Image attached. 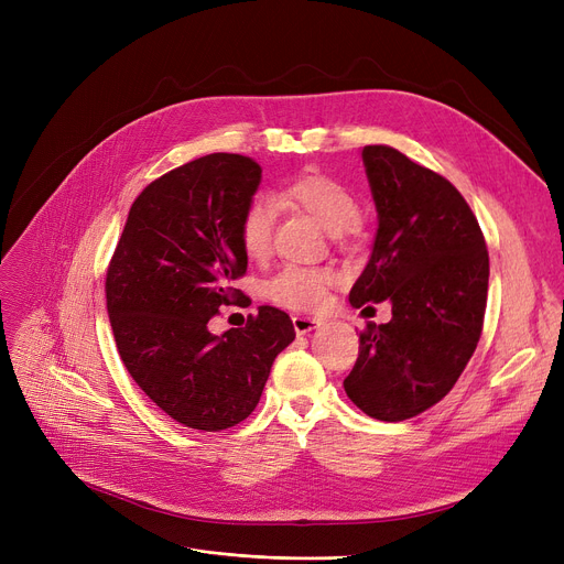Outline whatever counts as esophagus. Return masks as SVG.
<instances>
[{
    "label": "esophagus",
    "mask_w": 564,
    "mask_h": 564,
    "mask_svg": "<svg viewBox=\"0 0 564 564\" xmlns=\"http://www.w3.org/2000/svg\"><path fill=\"white\" fill-rule=\"evenodd\" d=\"M292 324H294V332H297L300 336H304V334L315 332L322 322L315 319V317H308V315H294Z\"/></svg>",
    "instance_id": "obj_1"
}]
</instances>
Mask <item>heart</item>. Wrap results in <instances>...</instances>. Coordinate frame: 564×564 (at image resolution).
<instances>
[{
	"mask_svg": "<svg viewBox=\"0 0 564 564\" xmlns=\"http://www.w3.org/2000/svg\"><path fill=\"white\" fill-rule=\"evenodd\" d=\"M281 198L302 207L324 230L334 235L347 230L359 217V200L336 177L324 173H304L290 181L281 189ZM274 203L267 196H253L247 200L245 210L237 224L240 245L249 258H262L272 247V228H274ZM334 274L327 267H283L267 283L264 292L274 304L308 311L315 308L327 288L332 285Z\"/></svg>",
	"mask_w": 564,
	"mask_h": 564,
	"instance_id": "b5f03b06",
	"label": "heart"
}]
</instances>
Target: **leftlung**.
Instances as JSON below:
<instances>
[{
    "instance_id": "1",
    "label": "left lung",
    "mask_w": 564,
    "mask_h": 564,
    "mask_svg": "<svg viewBox=\"0 0 564 564\" xmlns=\"http://www.w3.org/2000/svg\"><path fill=\"white\" fill-rule=\"evenodd\" d=\"M361 158L377 232L349 304L389 300L393 317L368 324L343 387L370 419L400 423L446 398L476 351L489 253L476 215L446 177L389 145H366Z\"/></svg>"
}]
</instances>
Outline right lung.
I'll use <instances>...</instances> for the list:
<instances>
[{"mask_svg":"<svg viewBox=\"0 0 564 564\" xmlns=\"http://www.w3.org/2000/svg\"><path fill=\"white\" fill-rule=\"evenodd\" d=\"M260 181V166L235 153L164 173L132 203L107 270V313L128 372L192 430L242 423L294 340L290 315L274 306L221 336L207 329L219 306L242 297L230 285L247 272L237 224Z\"/></svg>","mask_w":564,"mask_h":564,"instance_id":"1","label":"right lung"}]
</instances>
